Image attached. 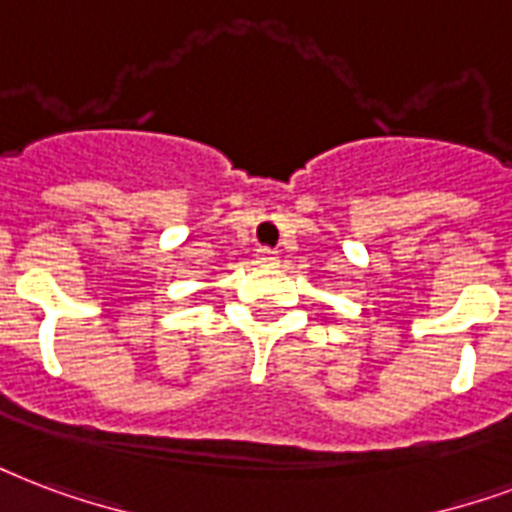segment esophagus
<instances>
[{"label": "esophagus", "instance_id": "1", "mask_svg": "<svg viewBox=\"0 0 512 512\" xmlns=\"http://www.w3.org/2000/svg\"><path fill=\"white\" fill-rule=\"evenodd\" d=\"M255 260L260 265H263V268H273V265L279 263V255H276V252H273V249H268V247H260L255 252Z\"/></svg>", "mask_w": 512, "mask_h": 512}]
</instances>
